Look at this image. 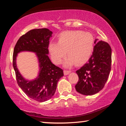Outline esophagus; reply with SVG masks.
I'll list each match as a JSON object with an SVG mask.
<instances>
[{
  "label": "esophagus",
  "instance_id": "obj_1",
  "mask_svg": "<svg viewBox=\"0 0 126 126\" xmlns=\"http://www.w3.org/2000/svg\"><path fill=\"white\" fill-rule=\"evenodd\" d=\"M71 71H64V74L65 76H66V75H68V74H69L70 73H71Z\"/></svg>",
  "mask_w": 126,
  "mask_h": 126
}]
</instances>
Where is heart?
Segmentation results:
<instances>
[{"label": "heart", "mask_w": 126, "mask_h": 126, "mask_svg": "<svg viewBox=\"0 0 126 126\" xmlns=\"http://www.w3.org/2000/svg\"><path fill=\"white\" fill-rule=\"evenodd\" d=\"M94 48L93 35L82 31L64 32L59 35L58 43H50L48 46L51 59L56 64L62 63L67 52L69 58L65 62V67L87 62L92 55Z\"/></svg>", "instance_id": "obj_1"}]
</instances>
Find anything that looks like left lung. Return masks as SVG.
Listing matches in <instances>:
<instances>
[{
	"label": "left lung",
	"mask_w": 126,
	"mask_h": 126,
	"mask_svg": "<svg viewBox=\"0 0 126 126\" xmlns=\"http://www.w3.org/2000/svg\"><path fill=\"white\" fill-rule=\"evenodd\" d=\"M92 55L87 63L76 71L79 80L75 88L82 94L93 95L103 89L111 69L112 50L108 43L94 41Z\"/></svg>",
	"instance_id": "left-lung-1"
}]
</instances>
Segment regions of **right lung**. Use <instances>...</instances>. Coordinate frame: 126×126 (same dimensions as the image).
I'll use <instances>...</instances> for the list:
<instances>
[{
    "mask_svg": "<svg viewBox=\"0 0 126 126\" xmlns=\"http://www.w3.org/2000/svg\"><path fill=\"white\" fill-rule=\"evenodd\" d=\"M52 33L47 28L31 30L18 39L14 49L13 65L18 86L28 97L39 102L48 101L54 95L57 83L64 76L63 70L53 64L48 55ZM22 51L33 52L37 55L40 71L34 80L25 79L17 68L16 57Z\"/></svg>",
    "mask_w": 126,
    "mask_h": 126,
    "instance_id": "add662e5",
    "label": "right lung"
}]
</instances>
